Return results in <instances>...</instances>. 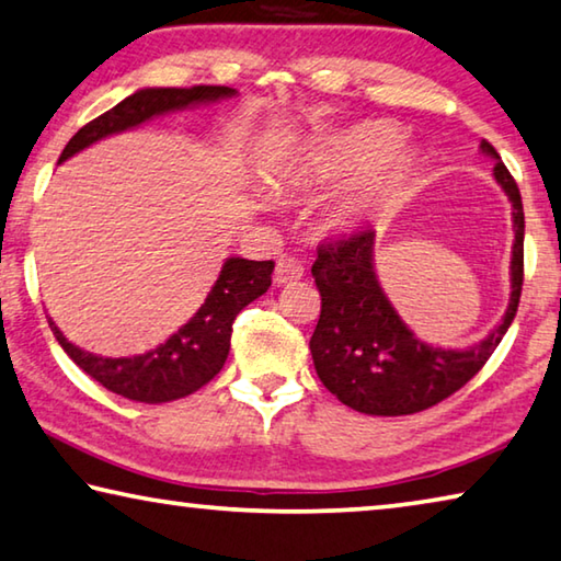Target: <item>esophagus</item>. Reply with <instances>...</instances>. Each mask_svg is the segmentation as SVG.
I'll list each match as a JSON object with an SVG mask.
<instances>
[{"mask_svg": "<svg viewBox=\"0 0 561 561\" xmlns=\"http://www.w3.org/2000/svg\"><path fill=\"white\" fill-rule=\"evenodd\" d=\"M301 277H305V264H301L297 256H282L277 262V270H274V284H277V287H287V284Z\"/></svg>", "mask_w": 561, "mask_h": 561, "instance_id": "1", "label": "esophagus"}]
</instances>
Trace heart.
Instances as JSON below:
<instances>
[{"label":"heart","instance_id":"obj_1","mask_svg":"<svg viewBox=\"0 0 561 561\" xmlns=\"http://www.w3.org/2000/svg\"><path fill=\"white\" fill-rule=\"evenodd\" d=\"M402 135L392 124L367 122L319 145L297 176L282 184H336L359 176V182L336 204V225L357 229L387 215L404 197L414 176V157L399 149Z\"/></svg>","mask_w":561,"mask_h":561}]
</instances>
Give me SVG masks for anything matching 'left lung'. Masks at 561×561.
Segmentation results:
<instances>
[{
    "label": "left lung",
    "instance_id": "left-lung-1",
    "mask_svg": "<svg viewBox=\"0 0 561 561\" xmlns=\"http://www.w3.org/2000/svg\"><path fill=\"white\" fill-rule=\"evenodd\" d=\"M482 152L494 159V180L512 202V295L502 322L467 350L426 344L404 324L381 289L375 272V229L322 244L312 264L322 314L309 350L319 379L342 404L375 416L414 414L439 404L484 367L510 329L524 279L522 194L486 139Z\"/></svg>",
    "mask_w": 561,
    "mask_h": 561
}]
</instances>
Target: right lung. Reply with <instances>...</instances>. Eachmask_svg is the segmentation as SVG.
<instances>
[{
  "label": "right lung",
  "instance_id": "obj_1",
  "mask_svg": "<svg viewBox=\"0 0 561 561\" xmlns=\"http://www.w3.org/2000/svg\"><path fill=\"white\" fill-rule=\"evenodd\" d=\"M232 87H149L129 94L110 112L84 124L61 152L59 162L82 152L89 145L104 137L119 135V131L135 129L167 112L190 110L197 104H211L234 96ZM274 262H252L242 256H229L221 264V272L209 289L204 305L197 309L190 322L176 329L164 344L157 350L135 354V357H100V354L79 350L77 344L59 332V327L49 319L51 332L79 369L100 381L110 392L127 397L131 402L162 404L174 402L186 394H194L207 381L219 375L229 354V340H232V324L237 314L262 297L272 287Z\"/></svg>",
  "mask_w": 561,
  "mask_h": 561
}]
</instances>
